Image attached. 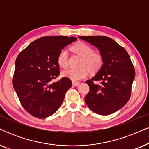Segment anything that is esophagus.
Here are the masks:
<instances>
[{"instance_id": "34e87169", "label": "esophagus", "mask_w": 149, "mask_h": 149, "mask_svg": "<svg viewBox=\"0 0 149 149\" xmlns=\"http://www.w3.org/2000/svg\"><path fill=\"white\" fill-rule=\"evenodd\" d=\"M79 84H80V83H79V82H76V81H73L72 82V85L74 86H78Z\"/></svg>"}]
</instances>
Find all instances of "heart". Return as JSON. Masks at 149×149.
<instances>
[{"mask_svg": "<svg viewBox=\"0 0 149 149\" xmlns=\"http://www.w3.org/2000/svg\"><path fill=\"white\" fill-rule=\"evenodd\" d=\"M71 50L77 55L82 57L80 66L78 69L69 68L63 71V77L71 79L73 81L82 80L88 77V70L92 73L99 70L103 63L102 55L100 53L94 52L92 48L88 44L79 42L74 44ZM57 61L59 66L65 68L68 65V56L66 50L62 49L58 53Z\"/></svg>", "mask_w": 149, "mask_h": 149, "instance_id": "b5f03b06", "label": "heart"}]
</instances>
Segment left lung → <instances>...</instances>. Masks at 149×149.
<instances>
[{
	"label": "left lung",
	"instance_id": "8db88e82",
	"mask_svg": "<svg viewBox=\"0 0 149 149\" xmlns=\"http://www.w3.org/2000/svg\"><path fill=\"white\" fill-rule=\"evenodd\" d=\"M99 50L103 64L91 80L86 81L90 91L85 97L89 108L100 115H109L121 109L131 96L135 69L128 53L107 36H79ZM100 80V85L94 81Z\"/></svg>",
	"mask_w": 149,
	"mask_h": 149
}]
</instances>
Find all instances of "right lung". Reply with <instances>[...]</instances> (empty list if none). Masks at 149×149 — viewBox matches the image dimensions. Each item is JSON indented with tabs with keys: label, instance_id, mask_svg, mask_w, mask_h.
Segmentation results:
<instances>
[{
	"label": "right lung",
	"instance_id": "right-lung-1",
	"mask_svg": "<svg viewBox=\"0 0 149 149\" xmlns=\"http://www.w3.org/2000/svg\"><path fill=\"white\" fill-rule=\"evenodd\" d=\"M74 37L45 36L31 42L18 54L15 60L13 86L22 107L38 118L53 115L60 107L72 81L59 75L58 53Z\"/></svg>",
	"mask_w": 149,
	"mask_h": 149
}]
</instances>
